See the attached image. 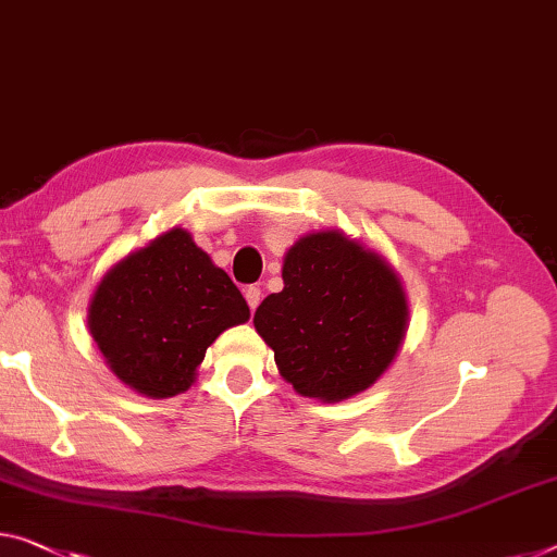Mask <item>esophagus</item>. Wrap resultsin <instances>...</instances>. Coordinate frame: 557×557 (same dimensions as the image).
<instances>
[{"label": "esophagus", "instance_id": "esophagus-1", "mask_svg": "<svg viewBox=\"0 0 557 557\" xmlns=\"http://www.w3.org/2000/svg\"><path fill=\"white\" fill-rule=\"evenodd\" d=\"M244 296H246V304H249L251 311H256V306L261 304V288L259 286H249V288L244 290Z\"/></svg>", "mask_w": 557, "mask_h": 557}]
</instances>
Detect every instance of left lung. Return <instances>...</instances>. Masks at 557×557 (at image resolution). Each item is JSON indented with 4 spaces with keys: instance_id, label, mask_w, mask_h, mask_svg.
<instances>
[{
    "instance_id": "8db88e82",
    "label": "left lung",
    "mask_w": 557,
    "mask_h": 557,
    "mask_svg": "<svg viewBox=\"0 0 557 557\" xmlns=\"http://www.w3.org/2000/svg\"><path fill=\"white\" fill-rule=\"evenodd\" d=\"M281 276L284 290L253 313L278 373L329 404L371 388L408 329L404 286L388 263L341 231H315L290 246Z\"/></svg>"
}]
</instances>
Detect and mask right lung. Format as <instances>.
<instances>
[{"label":"right lung","instance_id":"right-lung-1","mask_svg":"<svg viewBox=\"0 0 557 557\" xmlns=\"http://www.w3.org/2000/svg\"><path fill=\"white\" fill-rule=\"evenodd\" d=\"M242 290L189 231L171 228L114 263L89 304V331L114 375L149 398L189 391L207 348L249 321Z\"/></svg>","mask_w":557,"mask_h":557}]
</instances>
